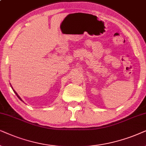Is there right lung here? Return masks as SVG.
Listing matches in <instances>:
<instances>
[{"label": "right lung", "mask_w": 146, "mask_h": 146, "mask_svg": "<svg viewBox=\"0 0 146 146\" xmlns=\"http://www.w3.org/2000/svg\"><path fill=\"white\" fill-rule=\"evenodd\" d=\"M12 89H13V87H12ZM13 91H14V92L15 93V94H16V95H17V97H18V98H19V100H20L21 101H23L22 100H21V98H20V97H19V95H18V94H17V92H16V91H15L14 90V89H13Z\"/></svg>", "instance_id": "add662e5"}]
</instances>
